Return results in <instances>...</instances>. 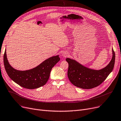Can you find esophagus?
<instances>
[{
  "label": "esophagus",
  "mask_w": 121,
  "mask_h": 121,
  "mask_svg": "<svg viewBox=\"0 0 121 121\" xmlns=\"http://www.w3.org/2000/svg\"><path fill=\"white\" fill-rule=\"evenodd\" d=\"M62 55L64 57H66L69 56V53L67 52H63L62 54Z\"/></svg>",
  "instance_id": "34e87169"
}]
</instances>
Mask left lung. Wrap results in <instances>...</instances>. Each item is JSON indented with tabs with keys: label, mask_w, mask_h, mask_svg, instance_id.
Masks as SVG:
<instances>
[{
	"label": "left lung",
	"mask_w": 121,
	"mask_h": 121,
	"mask_svg": "<svg viewBox=\"0 0 121 121\" xmlns=\"http://www.w3.org/2000/svg\"><path fill=\"white\" fill-rule=\"evenodd\" d=\"M111 60L106 67L99 70L90 69L75 60L67 58L69 67L68 77L71 83L78 87L89 89L98 86L112 71L115 64V54L112 48Z\"/></svg>",
	"instance_id": "left-lung-1"
}]
</instances>
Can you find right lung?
<instances>
[{"label":"right lung","instance_id":"1","mask_svg":"<svg viewBox=\"0 0 121 121\" xmlns=\"http://www.w3.org/2000/svg\"><path fill=\"white\" fill-rule=\"evenodd\" d=\"M3 57L4 67L10 78L18 85L29 89H34L45 85L52 68L60 60L59 55L54 56L45 60L35 68L29 70L19 71L9 64L6 49Z\"/></svg>","mask_w":121,"mask_h":121}]
</instances>
